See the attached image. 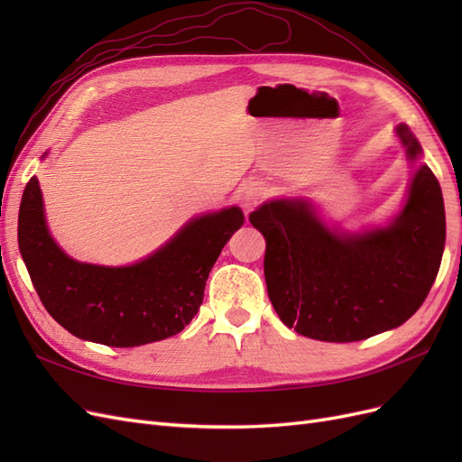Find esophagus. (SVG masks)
Returning a JSON list of instances; mask_svg holds the SVG:
<instances>
[{"instance_id": "34e87169", "label": "esophagus", "mask_w": 462, "mask_h": 462, "mask_svg": "<svg viewBox=\"0 0 462 462\" xmlns=\"http://www.w3.org/2000/svg\"><path fill=\"white\" fill-rule=\"evenodd\" d=\"M262 194H263V189L258 185V183H248V185H245L243 189H241V192H239V200H241V204L245 206V209H253L258 202H260V199H262Z\"/></svg>"}]
</instances>
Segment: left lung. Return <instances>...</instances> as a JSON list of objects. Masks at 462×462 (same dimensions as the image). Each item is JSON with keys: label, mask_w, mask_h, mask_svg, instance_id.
I'll use <instances>...</instances> for the list:
<instances>
[{"label": "left lung", "mask_w": 462, "mask_h": 462, "mask_svg": "<svg viewBox=\"0 0 462 462\" xmlns=\"http://www.w3.org/2000/svg\"><path fill=\"white\" fill-rule=\"evenodd\" d=\"M397 136L409 160L422 153L407 125ZM263 235V275L277 316L304 337L351 343L404 324L436 282L445 246L441 187L416 170L409 200L387 227L346 235L304 200H272L248 216Z\"/></svg>", "instance_id": "8db88e82"}]
</instances>
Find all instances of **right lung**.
<instances>
[{"label": "right lung", "mask_w": 462, "mask_h": 462, "mask_svg": "<svg viewBox=\"0 0 462 462\" xmlns=\"http://www.w3.org/2000/svg\"><path fill=\"white\" fill-rule=\"evenodd\" d=\"M243 223L241 208H226L189 221L170 243L133 265L82 263L53 243L32 177L19 209V248L42 304L60 326L85 341L138 346L190 324L221 248Z\"/></svg>", "instance_id": "obj_1"}]
</instances>
